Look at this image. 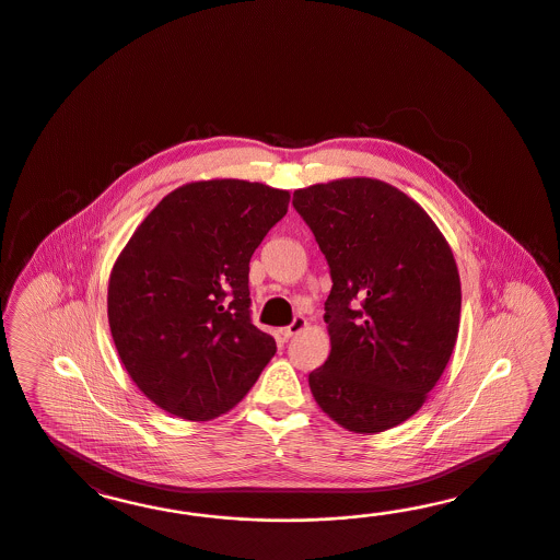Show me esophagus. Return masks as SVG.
I'll return each instance as SVG.
<instances>
[{
    "label": "esophagus",
    "instance_id": "esophagus-1",
    "mask_svg": "<svg viewBox=\"0 0 560 560\" xmlns=\"http://www.w3.org/2000/svg\"><path fill=\"white\" fill-rule=\"evenodd\" d=\"M305 326H307L305 318H302V316H295V318H293V323L289 324V326H285V328H281V335H283V339H291L293 335L302 332Z\"/></svg>",
    "mask_w": 560,
    "mask_h": 560
}]
</instances>
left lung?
Returning <instances> with one entry per match:
<instances>
[{
  "mask_svg": "<svg viewBox=\"0 0 560 560\" xmlns=\"http://www.w3.org/2000/svg\"><path fill=\"white\" fill-rule=\"evenodd\" d=\"M293 207L330 269V355L310 373L318 407L355 433H380L423 407L458 339V267L438 225L373 178L300 188Z\"/></svg>",
  "mask_w": 560,
  "mask_h": 560,
  "instance_id": "left-lung-1",
  "label": "left lung"
}]
</instances>
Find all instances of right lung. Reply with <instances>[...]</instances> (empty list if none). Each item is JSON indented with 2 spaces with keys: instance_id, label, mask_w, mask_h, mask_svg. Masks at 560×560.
Returning <instances> with one entry per match:
<instances>
[{
  "instance_id": "add662e5",
  "label": "right lung",
  "mask_w": 560,
  "mask_h": 560,
  "mask_svg": "<svg viewBox=\"0 0 560 560\" xmlns=\"http://www.w3.org/2000/svg\"><path fill=\"white\" fill-rule=\"evenodd\" d=\"M288 205V190L260 183H190L127 242L108 281V324L153 405L209 421L255 386L277 345L250 320L248 265Z\"/></svg>"
}]
</instances>
